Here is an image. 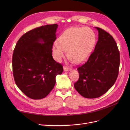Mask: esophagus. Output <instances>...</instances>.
Segmentation results:
<instances>
[{
  "label": "esophagus",
  "mask_w": 130,
  "mask_h": 130,
  "mask_svg": "<svg viewBox=\"0 0 130 130\" xmlns=\"http://www.w3.org/2000/svg\"><path fill=\"white\" fill-rule=\"evenodd\" d=\"M63 70H64V72H68V71H69V70L70 69H69V68L67 67H64Z\"/></svg>",
  "instance_id": "obj_1"
}]
</instances>
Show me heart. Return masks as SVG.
I'll return each mask as SVG.
<instances>
[{"mask_svg": "<svg viewBox=\"0 0 130 130\" xmlns=\"http://www.w3.org/2000/svg\"><path fill=\"white\" fill-rule=\"evenodd\" d=\"M95 37L93 31L86 27H73L66 30L53 46L56 60L61 61L68 50L70 60L80 64L88 60L91 54Z\"/></svg>", "mask_w": 130, "mask_h": 130, "instance_id": "1", "label": "heart"}]
</instances>
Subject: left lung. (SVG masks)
<instances>
[{
	"label": "left lung",
	"instance_id": "obj_1",
	"mask_svg": "<svg viewBox=\"0 0 130 130\" xmlns=\"http://www.w3.org/2000/svg\"><path fill=\"white\" fill-rule=\"evenodd\" d=\"M98 40L88 61L77 68L78 80L74 86L80 95L96 98L115 84L119 73L120 54L117 43L108 32L98 27Z\"/></svg>",
	"mask_w": 130,
	"mask_h": 130
}]
</instances>
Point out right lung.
<instances>
[{
  "label": "right lung",
  "instance_id": "right-lung-1",
  "mask_svg": "<svg viewBox=\"0 0 130 130\" xmlns=\"http://www.w3.org/2000/svg\"><path fill=\"white\" fill-rule=\"evenodd\" d=\"M57 24L31 30L19 39L13 51L14 79L19 89L31 99H41L55 86L57 75L63 70L54 60L52 49Z\"/></svg>",
  "mask_w": 130,
  "mask_h": 130
}]
</instances>
